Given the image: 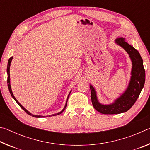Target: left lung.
I'll use <instances>...</instances> for the list:
<instances>
[{
  "mask_svg": "<svg viewBox=\"0 0 150 150\" xmlns=\"http://www.w3.org/2000/svg\"><path fill=\"white\" fill-rule=\"evenodd\" d=\"M115 42L123 47L130 55L132 63V76L125 92L113 103L108 105H102L98 102L95 88L90 85L91 100L94 108L96 110L104 115H115L128 111L138 99L145 83V69L143 65V60L138 51L132 45L128 44L124 38H118L115 40Z\"/></svg>",
  "mask_w": 150,
  "mask_h": 150,
  "instance_id": "left-lung-1",
  "label": "left lung"
}]
</instances>
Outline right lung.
<instances>
[{"instance_id": "right-lung-1", "label": "right lung", "mask_w": 150, "mask_h": 150, "mask_svg": "<svg viewBox=\"0 0 150 150\" xmlns=\"http://www.w3.org/2000/svg\"><path fill=\"white\" fill-rule=\"evenodd\" d=\"M12 57H11V58H10L9 59V60H8V65H7V74H8V78H7V83H8V89H9V91H10V93H11V96H12V98H14V99L15 100V101H16V102L18 104V105L20 106V107H21L22 109H23V110L26 112L28 114V115H30V116H32L33 117H35V118H40V117H45V116H38V115H32L31 113L30 112H28V111L26 108H25L24 106H22L21 105H20V103L18 102V101L17 100H16V98L14 97V95H13V93H12V89H11V82H10V66H11V62H12ZM70 93H71V92L69 93V95H68V96H67V101H66V104H65V107L63 108V110L61 111V112H58V113H57V114H55V115H50L49 116H56V115H60V114H62L63 111H64V110L65 109V108H66V106H67V100H68V98H69V95H70Z\"/></svg>"}]
</instances>
